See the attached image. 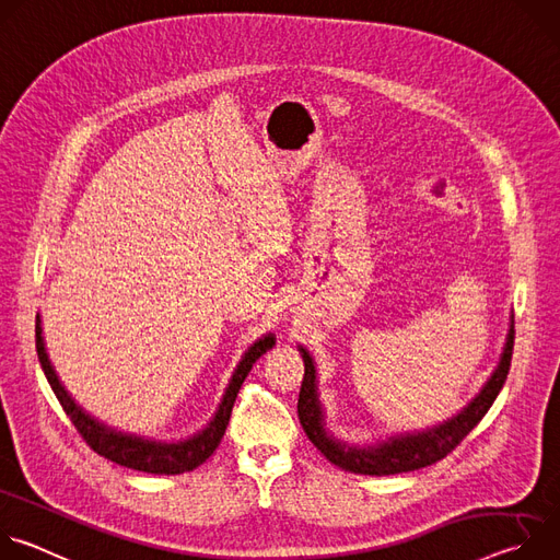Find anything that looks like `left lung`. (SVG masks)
<instances>
[{
  "label": "left lung",
  "instance_id": "1",
  "mask_svg": "<svg viewBox=\"0 0 560 560\" xmlns=\"http://www.w3.org/2000/svg\"><path fill=\"white\" fill-rule=\"evenodd\" d=\"M305 365V374L301 381V392H299V421L303 425V432L307 439L314 443L316 450H322V454L354 474H370V476H389V474H401V471H415L421 467H428L441 458H445L476 425L481 421L488 410L492 408L494 398L499 396L508 372L512 363V352H514V314H512V324L508 332V343L503 348V357L486 387L478 392L476 398L467 404L456 417L423 430V432H408V434H398L389 436L387 441H381L376 445H350L339 439H335L326 430V419L322 410V401H318L316 394V374H314V363L307 350L299 348Z\"/></svg>",
  "mask_w": 560,
  "mask_h": 560
}]
</instances>
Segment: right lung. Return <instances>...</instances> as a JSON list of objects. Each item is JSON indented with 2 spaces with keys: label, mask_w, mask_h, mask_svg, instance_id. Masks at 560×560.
Listing matches in <instances>:
<instances>
[{
  "label": "right lung",
  "mask_w": 560,
  "mask_h": 560,
  "mask_svg": "<svg viewBox=\"0 0 560 560\" xmlns=\"http://www.w3.org/2000/svg\"><path fill=\"white\" fill-rule=\"evenodd\" d=\"M35 346H37V357H39L42 370L57 396V401L61 404L63 412L70 417L72 425L77 428L79 434H82V439L89 443L91 450H95L100 456H104L117 465L130 467V469H139V471H148V474H184V471L199 467L206 458H210L212 452L217 450V445L221 443L228 421H230V415H232L234 398H236L238 389H242V383L246 381L255 361L275 346V337L266 335L264 339H259L257 343L250 346V350L244 354L242 361H238V365L230 378V385L223 394V401H221L214 419L208 423V428L203 432H199L186 441H179V443L148 441V439H141L135 434L117 432L79 408L70 398V394L66 392V387L61 385V381L57 378V374L48 361V354L44 348V337H42L39 314L35 322Z\"/></svg>",
  "instance_id": "obj_1"
}]
</instances>
